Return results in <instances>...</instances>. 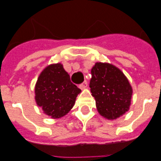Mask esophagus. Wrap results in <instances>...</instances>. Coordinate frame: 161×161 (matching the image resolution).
Segmentation results:
<instances>
[{"label": "esophagus", "instance_id": "esophagus-1", "mask_svg": "<svg viewBox=\"0 0 161 161\" xmlns=\"http://www.w3.org/2000/svg\"><path fill=\"white\" fill-rule=\"evenodd\" d=\"M87 85H88V84H87V82L86 81H84V82H83L82 84L79 85V88L80 89H85L87 88Z\"/></svg>", "mask_w": 161, "mask_h": 161}]
</instances>
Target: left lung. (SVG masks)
I'll list each match as a JSON object with an SVG mask.
<instances>
[{"label":"left lung","instance_id":"8db88e82","mask_svg":"<svg viewBox=\"0 0 161 161\" xmlns=\"http://www.w3.org/2000/svg\"><path fill=\"white\" fill-rule=\"evenodd\" d=\"M97 111L108 119H116L127 112L132 89L124 73L110 64L96 63L90 81Z\"/></svg>","mask_w":161,"mask_h":161}]
</instances>
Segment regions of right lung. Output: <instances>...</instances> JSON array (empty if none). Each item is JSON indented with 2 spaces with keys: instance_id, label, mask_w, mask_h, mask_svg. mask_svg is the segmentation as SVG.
<instances>
[{
  "instance_id": "add662e5",
  "label": "right lung",
  "mask_w": 161,
  "mask_h": 161,
  "mask_svg": "<svg viewBox=\"0 0 161 161\" xmlns=\"http://www.w3.org/2000/svg\"><path fill=\"white\" fill-rule=\"evenodd\" d=\"M81 92L61 64L49 65L38 77L35 88L36 101L47 115L59 119L66 115Z\"/></svg>"
}]
</instances>
